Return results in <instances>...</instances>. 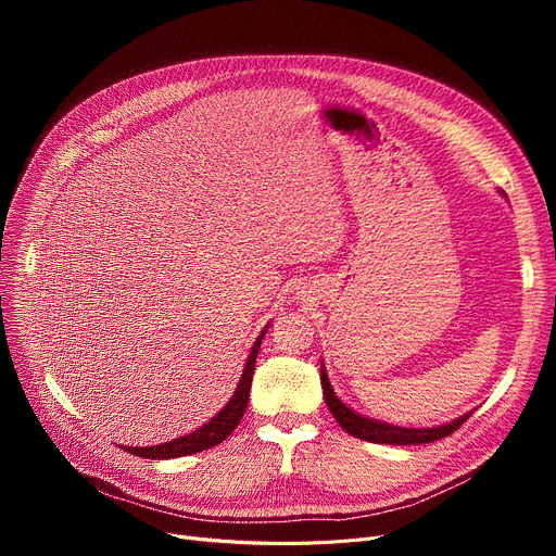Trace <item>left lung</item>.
I'll use <instances>...</instances> for the list:
<instances>
[{
  "instance_id": "8db88e82",
  "label": "left lung",
  "mask_w": 556,
  "mask_h": 556,
  "mask_svg": "<svg viewBox=\"0 0 556 556\" xmlns=\"http://www.w3.org/2000/svg\"><path fill=\"white\" fill-rule=\"evenodd\" d=\"M319 381H323V392H325V401L329 405V410L333 415V419L342 426L344 432L358 437V440L371 442V444H396V446H407V444H430L442 440V437H448L451 432H455L466 419H469L473 413H466L444 426H432V428H403V426H394L388 421H378L371 417H365L356 410H352L346 403H342L338 399V394L333 392L331 383H329V374L325 367V361L319 363Z\"/></svg>"
}]
</instances>
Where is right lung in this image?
<instances>
[{"instance_id": "obj_1", "label": "right lung", "mask_w": 556, "mask_h": 556, "mask_svg": "<svg viewBox=\"0 0 556 556\" xmlns=\"http://www.w3.org/2000/svg\"><path fill=\"white\" fill-rule=\"evenodd\" d=\"M270 329V323L263 327V331L258 333V338L252 344V352L245 361L241 381L233 390L231 399L225 403V407H220V413L216 417H212L207 424H202L200 428H195L189 434L178 437V440H170L166 444H157V446H122L124 451L137 455V457H146V459H170V457H182V455H191V453H200L207 451L220 442H225L227 437L233 432V428L239 426L245 407H248V396H250V386H252V374H254V363H256V354L263 336Z\"/></svg>"}]
</instances>
